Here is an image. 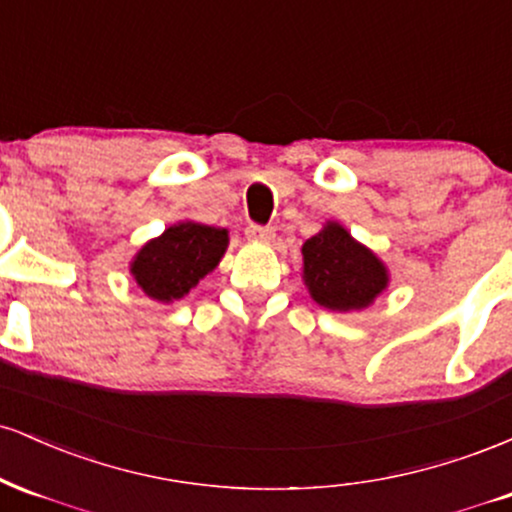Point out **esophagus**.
<instances>
[{
  "mask_svg": "<svg viewBox=\"0 0 512 512\" xmlns=\"http://www.w3.org/2000/svg\"><path fill=\"white\" fill-rule=\"evenodd\" d=\"M245 236L255 238V240H269L274 236V228L260 226V223H250V226L245 228Z\"/></svg>",
  "mask_w": 512,
  "mask_h": 512,
  "instance_id": "1",
  "label": "esophagus"
}]
</instances>
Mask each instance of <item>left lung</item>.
Listing matches in <instances>:
<instances>
[{
  "instance_id": "obj_1",
  "label": "left lung",
  "mask_w": 512,
  "mask_h": 512,
  "mask_svg": "<svg viewBox=\"0 0 512 512\" xmlns=\"http://www.w3.org/2000/svg\"><path fill=\"white\" fill-rule=\"evenodd\" d=\"M303 276L310 296L330 310H361L387 286L383 262L346 233L327 223L303 245Z\"/></svg>"
}]
</instances>
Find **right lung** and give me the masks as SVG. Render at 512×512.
<instances>
[{"mask_svg": "<svg viewBox=\"0 0 512 512\" xmlns=\"http://www.w3.org/2000/svg\"><path fill=\"white\" fill-rule=\"evenodd\" d=\"M226 245L228 233L223 228L182 221L139 250L132 274L154 301H178L219 264Z\"/></svg>", "mask_w": 512, "mask_h": 512, "instance_id": "1", "label": "right lung"}]
</instances>
